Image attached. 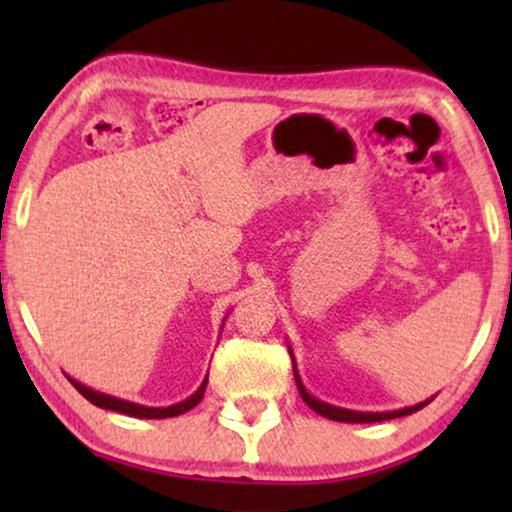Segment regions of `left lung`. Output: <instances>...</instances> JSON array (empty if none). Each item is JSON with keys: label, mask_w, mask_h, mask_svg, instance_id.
<instances>
[{"label": "left lung", "mask_w": 512, "mask_h": 512, "mask_svg": "<svg viewBox=\"0 0 512 512\" xmlns=\"http://www.w3.org/2000/svg\"><path fill=\"white\" fill-rule=\"evenodd\" d=\"M293 375H296V384H298V391L300 396H303V401L310 405V408L317 412L321 417H328L333 419V422H349V424H368V422H387V419H394V417H405L410 415V412H417L422 410L426 403H417L412 405V408H403V410H394V412H356V410H345V408H335V405H328V403H321L317 398H312L307 394L303 382H300V377L296 373V366H293Z\"/></svg>", "instance_id": "obj_1"}]
</instances>
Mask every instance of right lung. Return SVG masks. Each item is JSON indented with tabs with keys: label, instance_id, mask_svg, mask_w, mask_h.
<instances>
[{
	"label": "right lung",
	"instance_id": "add662e5",
	"mask_svg": "<svg viewBox=\"0 0 512 512\" xmlns=\"http://www.w3.org/2000/svg\"><path fill=\"white\" fill-rule=\"evenodd\" d=\"M69 382L74 384L76 391L83 398H88L90 403L97 405V408H104V410H114V412H121V415H130V417H139V419H163V417H177V415H184L191 408H195L202 401V396H205V387H207V380L202 382V387L195 391L191 398H186V401H181L177 405H170V408H146V405H137V403H130V401H121V398H114V396H107V394H100V391H93L88 387H83L72 377H67Z\"/></svg>",
	"mask_w": 512,
	"mask_h": 512
}]
</instances>
